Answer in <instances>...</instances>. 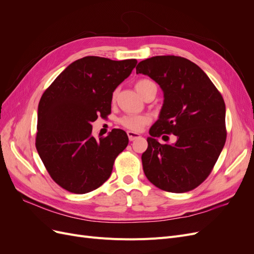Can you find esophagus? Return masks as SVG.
Listing matches in <instances>:
<instances>
[{
	"label": "esophagus",
	"instance_id": "esophagus-1",
	"mask_svg": "<svg viewBox=\"0 0 254 254\" xmlns=\"http://www.w3.org/2000/svg\"><path fill=\"white\" fill-rule=\"evenodd\" d=\"M127 135H128L130 141H134L136 139H139V137H141V135L139 133L133 132V131H127Z\"/></svg>",
	"mask_w": 254,
	"mask_h": 254
}]
</instances>
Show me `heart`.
Instances as JSON below:
<instances>
[{
    "label": "heart",
    "mask_w": 254,
    "mask_h": 254,
    "mask_svg": "<svg viewBox=\"0 0 254 254\" xmlns=\"http://www.w3.org/2000/svg\"><path fill=\"white\" fill-rule=\"evenodd\" d=\"M157 87L156 83L150 79H140L135 82V89L139 92V94L143 97L149 88ZM117 97V91L113 92L112 98L113 101ZM150 122V118L148 115L144 114H135V115H125L120 120L121 125L125 128L131 130V131H141V130Z\"/></svg>",
    "instance_id": "obj_1"
}]
</instances>
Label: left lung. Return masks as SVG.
<instances>
[{"mask_svg": "<svg viewBox=\"0 0 254 254\" xmlns=\"http://www.w3.org/2000/svg\"><path fill=\"white\" fill-rule=\"evenodd\" d=\"M135 68L136 74L155 80L164 94L142 155L144 174L153 186L171 193L194 190L210 175L226 143L224 98L201 68L187 58L155 56ZM170 133L177 137L175 143L157 141Z\"/></svg>", "mask_w": 254, "mask_h": 254, "instance_id": "obj_1", "label": "left lung"}]
</instances>
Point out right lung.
<instances>
[{"mask_svg": "<svg viewBox=\"0 0 254 254\" xmlns=\"http://www.w3.org/2000/svg\"><path fill=\"white\" fill-rule=\"evenodd\" d=\"M136 64L135 59L83 57L67 65L45 90L38 106L36 148L63 189L86 194L109 179L128 136L124 130L112 129L95 139L91 124L110 114L114 90Z\"/></svg>", "mask_w": 254, "mask_h": 254, "instance_id": "1", "label": "right lung"}]
</instances>
